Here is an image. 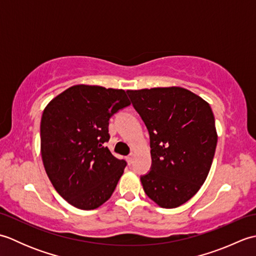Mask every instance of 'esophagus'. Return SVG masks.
I'll return each instance as SVG.
<instances>
[{
  "instance_id": "esophagus-1",
  "label": "esophagus",
  "mask_w": 256,
  "mask_h": 256,
  "mask_svg": "<svg viewBox=\"0 0 256 256\" xmlns=\"http://www.w3.org/2000/svg\"><path fill=\"white\" fill-rule=\"evenodd\" d=\"M133 160H134V156L133 155H130V156L126 157V162H128V165H131L132 162H133Z\"/></svg>"
}]
</instances>
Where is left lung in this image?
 <instances>
[{
	"instance_id": "left-lung-1",
	"label": "left lung",
	"mask_w": 256,
	"mask_h": 256,
	"mask_svg": "<svg viewBox=\"0 0 256 256\" xmlns=\"http://www.w3.org/2000/svg\"><path fill=\"white\" fill-rule=\"evenodd\" d=\"M150 138L152 170L140 177L162 208L187 202L206 182L218 142L209 103L182 86L128 90Z\"/></svg>"
}]
</instances>
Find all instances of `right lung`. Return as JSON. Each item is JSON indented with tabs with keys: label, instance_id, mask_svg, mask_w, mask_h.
Here are the masks:
<instances>
[{
	"label": "right lung",
	"instance_id": "obj_1",
	"mask_svg": "<svg viewBox=\"0 0 256 256\" xmlns=\"http://www.w3.org/2000/svg\"><path fill=\"white\" fill-rule=\"evenodd\" d=\"M131 104L123 89L76 84L48 103L40 121L42 164L56 192L81 210L110 199L126 166L106 145L108 120Z\"/></svg>",
	"mask_w": 256,
	"mask_h": 256
}]
</instances>
